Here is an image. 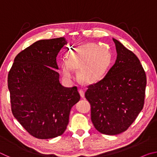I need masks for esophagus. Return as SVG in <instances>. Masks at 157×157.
I'll return each instance as SVG.
<instances>
[{
  "mask_svg": "<svg viewBox=\"0 0 157 157\" xmlns=\"http://www.w3.org/2000/svg\"><path fill=\"white\" fill-rule=\"evenodd\" d=\"M79 94H80V96L83 98H84V91H83V90L82 89H79Z\"/></svg>",
  "mask_w": 157,
  "mask_h": 157,
  "instance_id": "1",
  "label": "esophagus"
}]
</instances>
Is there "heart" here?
Wrapping results in <instances>:
<instances>
[{
	"mask_svg": "<svg viewBox=\"0 0 157 157\" xmlns=\"http://www.w3.org/2000/svg\"><path fill=\"white\" fill-rule=\"evenodd\" d=\"M110 62V54L104 47L87 44L68 54L67 60H62L61 68L66 80L74 78V69L79 71L81 80L87 84L97 82L104 75Z\"/></svg>",
	"mask_w": 157,
	"mask_h": 157,
	"instance_id": "heart-1",
	"label": "heart"
}]
</instances>
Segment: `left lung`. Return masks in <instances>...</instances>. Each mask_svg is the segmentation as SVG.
Here are the masks:
<instances>
[{"instance_id": "1", "label": "left lung", "mask_w": 157, "mask_h": 157, "mask_svg": "<svg viewBox=\"0 0 157 157\" xmlns=\"http://www.w3.org/2000/svg\"><path fill=\"white\" fill-rule=\"evenodd\" d=\"M113 41L117 52L115 63L85 93L95 128L107 135L126 131L136 120L144 105L147 83L139 58L120 41Z\"/></svg>"}]
</instances>
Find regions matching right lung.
<instances>
[{"mask_svg": "<svg viewBox=\"0 0 157 157\" xmlns=\"http://www.w3.org/2000/svg\"><path fill=\"white\" fill-rule=\"evenodd\" d=\"M66 44L64 37L36 41L16 56L8 74L13 116L36 139L62 135L71 108L80 99L76 86L60 84L56 71V57Z\"/></svg>", "mask_w": 157, "mask_h": 157, "instance_id": "add662e5", "label": "right lung"}]
</instances>
